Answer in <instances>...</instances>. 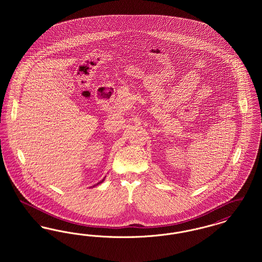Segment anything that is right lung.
<instances>
[{
    "label": "right lung",
    "instance_id": "1",
    "mask_svg": "<svg viewBox=\"0 0 262 262\" xmlns=\"http://www.w3.org/2000/svg\"><path fill=\"white\" fill-rule=\"evenodd\" d=\"M105 178H106V177H105ZM105 178H104V179H103V180H102L101 182H99V183H98L97 185H94V186H93V187H95V186H98V185H99V184H101V183H103V182H104V180H105Z\"/></svg>",
    "mask_w": 262,
    "mask_h": 262
}]
</instances>
